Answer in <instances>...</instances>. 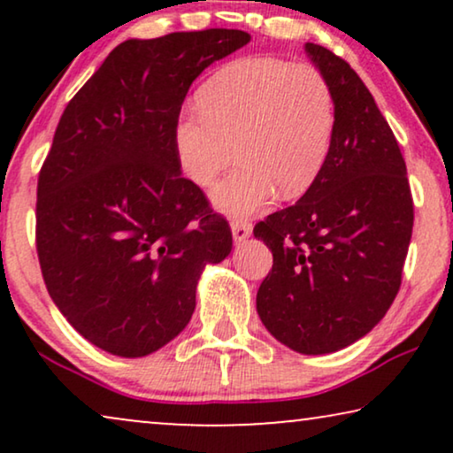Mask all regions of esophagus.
<instances>
[{"instance_id": "esophagus-1", "label": "esophagus", "mask_w": 453, "mask_h": 453, "mask_svg": "<svg viewBox=\"0 0 453 453\" xmlns=\"http://www.w3.org/2000/svg\"><path fill=\"white\" fill-rule=\"evenodd\" d=\"M231 231H233L234 241H245V239H250V234H251V225L247 220H233Z\"/></svg>"}]
</instances>
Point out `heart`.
Here are the masks:
<instances>
[{"mask_svg":"<svg viewBox=\"0 0 453 453\" xmlns=\"http://www.w3.org/2000/svg\"><path fill=\"white\" fill-rule=\"evenodd\" d=\"M336 104L318 67L247 58L203 84L200 111L181 115L175 150L191 181L210 185L237 152L243 157L212 191L222 214L245 219L276 200L299 197L330 154Z\"/></svg>","mask_w":453,"mask_h":453,"instance_id":"b5f03b06","label":"heart"}]
</instances>
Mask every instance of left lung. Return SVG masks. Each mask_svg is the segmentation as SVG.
<instances>
[{"instance_id": "obj_1", "label": "left lung", "mask_w": 453, "mask_h": 453, "mask_svg": "<svg viewBox=\"0 0 453 453\" xmlns=\"http://www.w3.org/2000/svg\"><path fill=\"white\" fill-rule=\"evenodd\" d=\"M305 51L336 104L319 177L293 206L257 222L272 272L257 315L278 342L301 355L346 349L383 319L400 290L414 206L406 163L357 72L330 49Z\"/></svg>"}]
</instances>
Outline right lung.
<instances>
[{
  "label": "right lung",
  "mask_w": 453,
  "mask_h": 453,
  "mask_svg": "<svg viewBox=\"0 0 453 453\" xmlns=\"http://www.w3.org/2000/svg\"><path fill=\"white\" fill-rule=\"evenodd\" d=\"M251 36L208 28L117 45L67 103L36 188V251L73 330L138 358L179 336L228 222L181 175L175 127L189 86Z\"/></svg>",
  "instance_id": "right-lung-1"
}]
</instances>
